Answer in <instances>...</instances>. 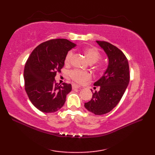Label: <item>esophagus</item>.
Masks as SVG:
<instances>
[{
    "label": "esophagus",
    "instance_id": "obj_1",
    "mask_svg": "<svg viewBox=\"0 0 155 155\" xmlns=\"http://www.w3.org/2000/svg\"><path fill=\"white\" fill-rule=\"evenodd\" d=\"M72 89H76V88H80L81 87L79 86V85H78V84H72Z\"/></svg>",
    "mask_w": 155,
    "mask_h": 155
}]
</instances>
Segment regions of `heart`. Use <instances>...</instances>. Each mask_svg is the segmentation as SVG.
<instances>
[{
    "label": "heart",
    "instance_id": "heart-1",
    "mask_svg": "<svg viewBox=\"0 0 155 155\" xmlns=\"http://www.w3.org/2000/svg\"><path fill=\"white\" fill-rule=\"evenodd\" d=\"M83 52L84 54L85 57H87V60L91 62V63H94V62H96L99 60L101 58V54L99 51H98L97 48L94 47H85L83 48ZM72 54H73V52L72 51L68 52L64 59L65 63L68 64L70 62ZM69 75H70V77L72 80L80 84H83L86 81L90 80L92 77V75L89 72L83 71L80 70L72 71L70 72Z\"/></svg>",
    "mask_w": 155,
    "mask_h": 155
}]
</instances>
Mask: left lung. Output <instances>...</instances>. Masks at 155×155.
Listing matches in <instances>:
<instances>
[{
    "label": "left lung",
    "mask_w": 155,
    "mask_h": 155,
    "mask_svg": "<svg viewBox=\"0 0 155 155\" xmlns=\"http://www.w3.org/2000/svg\"><path fill=\"white\" fill-rule=\"evenodd\" d=\"M96 42L106 53L108 63L103 75L94 83L100 87V91L93 93L84 107L92 113L101 115L113 110L123 96L130 81L129 66L127 57L117 47L105 41Z\"/></svg>",
    "instance_id": "left-lung-1"
}]
</instances>
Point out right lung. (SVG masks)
<instances>
[{
	"label": "right lung",
	"mask_w": 155,
	"mask_h": 155,
	"mask_svg": "<svg viewBox=\"0 0 155 155\" xmlns=\"http://www.w3.org/2000/svg\"><path fill=\"white\" fill-rule=\"evenodd\" d=\"M75 46L67 39H52L39 45L29 56L23 74L25 91L39 110L54 113L64 105L72 86L56 83L54 77L64 67L68 52Z\"/></svg>",
	"instance_id": "add662e5"
}]
</instances>
